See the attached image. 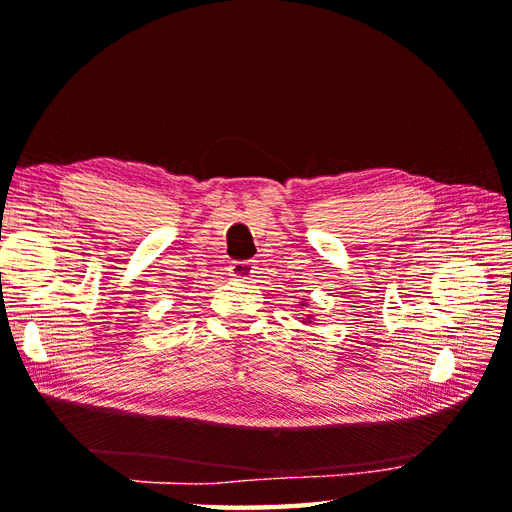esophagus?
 <instances>
[{"instance_id":"obj_1","label":"esophagus","mask_w":512,"mask_h":512,"mask_svg":"<svg viewBox=\"0 0 512 512\" xmlns=\"http://www.w3.org/2000/svg\"><path fill=\"white\" fill-rule=\"evenodd\" d=\"M228 270H231V277H235L239 281H246V279H253L255 264H250V262H246V259H242V262H233Z\"/></svg>"}]
</instances>
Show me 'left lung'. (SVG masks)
Returning <instances> with one entry per match:
<instances>
[{
  "instance_id": "1",
  "label": "left lung",
  "mask_w": 512,
  "mask_h": 512,
  "mask_svg": "<svg viewBox=\"0 0 512 512\" xmlns=\"http://www.w3.org/2000/svg\"><path fill=\"white\" fill-rule=\"evenodd\" d=\"M301 306H306V303H301ZM312 317V314H308V319ZM303 323H306V321H303ZM308 323H312V321H308Z\"/></svg>"
}]
</instances>
